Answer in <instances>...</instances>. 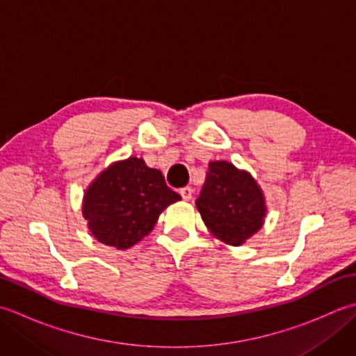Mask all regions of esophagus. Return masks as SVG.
Listing matches in <instances>:
<instances>
[{"label": "esophagus", "instance_id": "1", "mask_svg": "<svg viewBox=\"0 0 356 356\" xmlns=\"http://www.w3.org/2000/svg\"><path fill=\"white\" fill-rule=\"evenodd\" d=\"M180 195H182L184 200H191L193 197V188L191 186H185L180 190Z\"/></svg>", "mask_w": 356, "mask_h": 356}]
</instances>
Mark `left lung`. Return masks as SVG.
I'll list each match as a JSON object with an SVG mask.
<instances>
[{
	"label": "left lung",
	"mask_w": 356,
	"mask_h": 356,
	"mask_svg": "<svg viewBox=\"0 0 356 356\" xmlns=\"http://www.w3.org/2000/svg\"><path fill=\"white\" fill-rule=\"evenodd\" d=\"M195 205L211 234L232 246L252 237L266 216L264 195L255 179L225 161L209 162Z\"/></svg>",
	"instance_id": "left-lung-1"
}]
</instances>
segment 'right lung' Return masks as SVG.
Segmentation results:
<instances>
[{
	"label": "right lung",
	"instance_id": "right-lung-1",
	"mask_svg": "<svg viewBox=\"0 0 356 356\" xmlns=\"http://www.w3.org/2000/svg\"><path fill=\"white\" fill-rule=\"evenodd\" d=\"M182 197L143 159L111 163L87 188L82 216L101 243L128 249L153 231L159 216Z\"/></svg>",
	"mask_w": 356,
	"mask_h": 356
}]
</instances>
